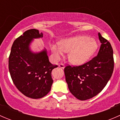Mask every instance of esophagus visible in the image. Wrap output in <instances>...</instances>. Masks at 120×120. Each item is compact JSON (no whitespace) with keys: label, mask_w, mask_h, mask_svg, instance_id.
Wrapping results in <instances>:
<instances>
[{"label":"esophagus","mask_w":120,"mask_h":120,"mask_svg":"<svg viewBox=\"0 0 120 120\" xmlns=\"http://www.w3.org/2000/svg\"><path fill=\"white\" fill-rule=\"evenodd\" d=\"M59 67L61 68L64 69V68L65 66H64V65L63 64H59Z\"/></svg>","instance_id":"obj_1"}]
</instances>
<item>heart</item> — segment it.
I'll use <instances>...</instances> for the list:
<instances>
[{"instance_id": "heart-1", "label": "heart", "mask_w": 120, "mask_h": 120, "mask_svg": "<svg viewBox=\"0 0 120 120\" xmlns=\"http://www.w3.org/2000/svg\"><path fill=\"white\" fill-rule=\"evenodd\" d=\"M50 50L54 58L59 59L68 52V59L71 63L81 65L85 63L95 53L98 43L94 38L85 35H78L63 39L58 43H51Z\"/></svg>"}]
</instances>
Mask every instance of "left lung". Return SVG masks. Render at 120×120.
Here are the masks:
<instances>
[{
	"instance_id": "8db88e82",
	"label": "left lung",
	"mask_w": 120,
	"mask_h": 120,
	"mask_svg": "<svg viewBox=\"0 0 120 120\" xmlns=\"http://www.w3.org/2000/svg\"><path fill=\"white\" fill-rule=\"evenodd\" d=\"M101 43L98 55L81 66H66V81L70 92L77 99L85 100L103 89L114 70L113 50L110 43L98 34Z\"/></svg>"
}]
</instances>
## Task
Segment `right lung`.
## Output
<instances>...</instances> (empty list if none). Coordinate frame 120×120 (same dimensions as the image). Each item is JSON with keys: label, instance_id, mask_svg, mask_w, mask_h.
<instances>
[{"label": "right lung", "instance_id": "obj_1", "mask_svg": "<svg viewBox=\"0 0 120 120\" xmlns=\"http://www.w3.org/2000/svg\"><path fill=\"white\" fill-rule=\"evenodd\" d=\"M43 37L38 30H27L13 42L8 58V69L16 88L27 97L39 99L50 92L52 71L57 65L50 63L45 49L38 53L30 49L34 39Z\"/></svg>", "mask_w": 120, "mask_h": 120}]
</instances>
